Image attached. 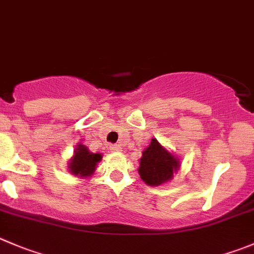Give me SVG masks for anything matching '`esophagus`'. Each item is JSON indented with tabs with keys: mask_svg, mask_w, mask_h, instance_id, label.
Segmentation results:
<instances>
[{
	"mask_svg": "<svg viewBox=\"0 0 254 254\" xmlns=\"http://www.w3.org/2000/svg\"><path fill=\"white\" fill-rule=\"evenodd\" d=\"M109 149H110V151H113V152L122 151V146H120L119 144H110Z\"/></svg>",
	"mask_w": 254,
	"mask_h": 254,
	"instance_id": "esophagus-1",
	"label": "esophagus"
}]
</instances>
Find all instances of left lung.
<instances>
[{
  "mask_svg": "<svg viewBox=\"0 0 254 254\" xmlns=\"http://www.w3.org/2000/svg\"><path fill=\"white\" fill-rule=\"evenodd\" d=\"M179 169V161L167 152L156 139H152L140 159L139 174L145 184L159 186L169 181Z\"/></svg>",
  "mask_w": 254,
  "mask_h": 254,
  "instance_id": "left-lung-1",
  "label": "left lung"
}]
</instances>
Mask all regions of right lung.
Here are the masks:
<instances>
[{
	"label": "right lung",
	"instance_id": "1",
	"mask_svg": "<svg viewBox=\"0 0 254 254\" xmlns=\"http://www.w3.org/2000/svg\"><path fill=\"white\" fill-rule=\"evenodd\" d=\"M75 154L69 162L70 172L79 176H89L94 172L95 165L100 161L102 156L99 154H93L84 145H78V149H75Z\"/></svg>",
	"mask_w": 254,
	"mask_h": 254
}]
</instances>
